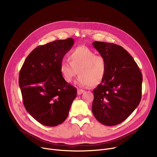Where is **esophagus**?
Returning <instances> with one entry per match:
<instances>
[{"instance_id":"obj_1","label":"esophagus","mask_w":157,"mask_h":157,"mask_svg":"<svg viewBox=\"0 0 157 157\" xmlns=\"http://www.w3.org/2000/svg\"><path fill=\"white\" fill-rule=\"evenodd\" d=\"M84 92H85L84 90H82V89H78V90H77V93H78V95L82 94Z\"/></svg>"}]
</instances>
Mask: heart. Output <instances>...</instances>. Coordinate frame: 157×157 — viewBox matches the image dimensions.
Listing matches in <instances>:
<instances>
[{
	"label": "heart",
	"mask_w": 157,
	"mask_h": 157,
	"mask_svg": "<svg viewBox=\"0 0 157 157\" xmlns=\"http://www.w3.org/2000/svg\"><path fill=\"white\" fill-rule=\"evenodd\" d=\"M69 62L63 60L60 69L63 79L70 83L79 74L76 83L79 86H95L104 78L107 71L105 58L97 55L88 48L81 46L72 50L69 55Z\"/></svg>",
	"instance_id": "heart-1"
}]
</instances>
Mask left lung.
Listing matches in <instances>:
<instances>
[{"label":"left lung","mask_w":157,"mask_h":157,"mask_svg":"<svg viewBox=\"0 0 157 157\" xmlns=\"http://www.w3.org/2000/svg\"><path fill=\"white\" fill-rule=\"evenodd\" d=\"M92 44L107 62L105 76L94 90L92 113L102 124L117 125L126 120L141 101L142 74L123 47L98 41Z\"/></svg>","instance_id":"left-lung-1"}]
</instances>
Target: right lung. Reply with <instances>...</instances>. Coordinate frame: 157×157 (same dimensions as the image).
I'll list each match as a JSON object with an SVG mask.
<instances>
[{
  "instance_id": "right-lung-1",
  "label": "right lung",
  "mask_w": 157,
  "mask_h": 157,
  "mask_svg": "<svg viewBox=\"0 0 157 157\" xmlns=\"http://www.w3.org/2000/svg\"><path fill=\"white\" fill-rule=\"evenodd\" d=\"M74 43L72 38H68L38 46L29 55L20 70L19 86L24 106L42 125L61 124L76 97V88L63 79L60 69L64 55Z\"/></svg>"
}]
</instances>
